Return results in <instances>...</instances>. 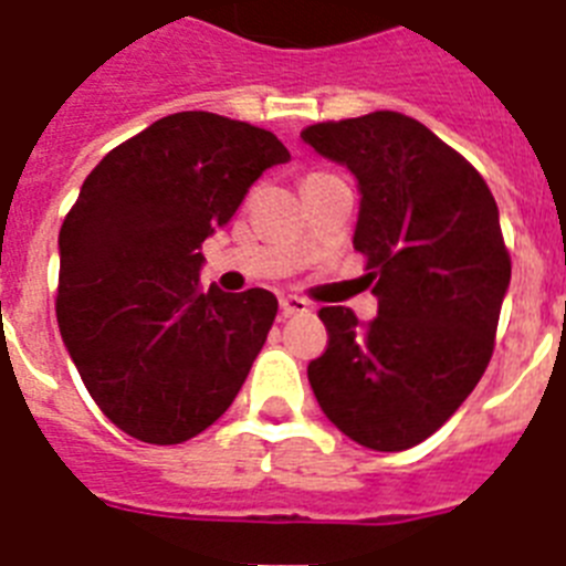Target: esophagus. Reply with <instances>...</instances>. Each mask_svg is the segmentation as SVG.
Masks as SVG:
<instances>
[{"label": "esophagus", "mask_w": 566, "mask_h": 566, "mask_svg": "<svg viewBox=\"0 0 566 566\" xmlns=\"http://www.w3.org/2000/svg\"><path fill=\"white\" fill-rule=\"evenodd\" d=\"M280 312L286 314V317H292V314H308L312 312V303L297 297V294H286V297H280Z\"/></svg>", "instance_id": "34e87169"}]
</instances>
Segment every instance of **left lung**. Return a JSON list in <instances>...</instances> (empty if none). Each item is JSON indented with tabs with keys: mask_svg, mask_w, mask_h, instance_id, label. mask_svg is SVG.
<instances>
[{
	"mask_svg": "<svg viewBox=\"0 0 566 566\" xmlns=\"http://www.w3.org/2000/svg\"><path fill=\"white\" fill-rule=\"evenodd\" d=\"M300 138L357 178L354 249L379 303L368 326L345 306L319 308L328 348L308 382L345 437L405 451L442 428L490 363L510 286L499 207L462 155L402 113L314 124Z\"/></svg>",
	"mask_w": 566,
	"mask_h": 566,
	"instance_id": "obj_1",
	"label": "left lung"
}]
</instances>
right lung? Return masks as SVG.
Segmentation results:
<instances>
[{"label":"right lung","mask_w":566,"mask_h":566,"mask_svg":"<svg viewBox=\"0 0 566 566\" xmlns=\"http://www.w3.org/2000/svg\"><path fill=\"white\" fill-rule=\"evenodd\" d=\"M286 161L269 129L189 109L84 178L59 232V332L90 397L129 437L187 442L238 397L277 297L201 289L198 249Z\"/></svg>","instance_id":"add662e5"}]
</instances>
